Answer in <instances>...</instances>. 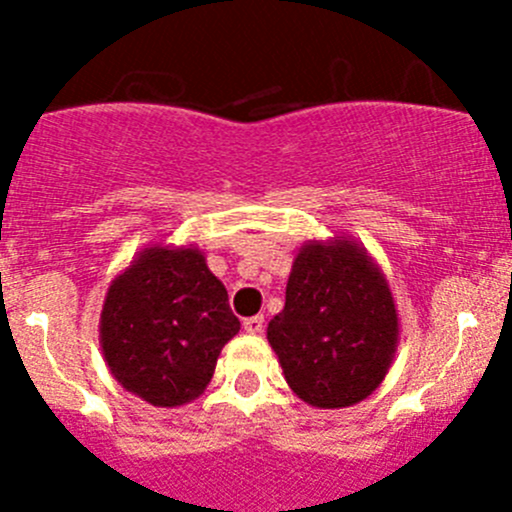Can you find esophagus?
I'll list each match as a JSON object with an SVG mask.
<instances>
[{
    "mask_svg": "<svg viewBox=\"0 0 512 512\" xmlns=\"http://www.w3.org/2000/svg\"><path fill=\"white\" fill-rule=\"evenodd\" d=\"M242 329H245L247 334H262V329H265V317H262V314L247 317L245 322H242Z\"/></svg>",
    "mask_w": 512,
    "mask_h": 512,
    "instance_id": "1",
    "label": "esophagus"
}]
</instances>
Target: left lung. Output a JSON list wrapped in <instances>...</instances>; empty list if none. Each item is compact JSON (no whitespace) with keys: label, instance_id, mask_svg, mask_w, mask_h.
<instances>
[{"label":"left lung","instance_id":"obj_1","mask_svg":"<svg viewBox=\"0 0 512 512\" xmlns=\"http://www.w3.org/2000/svg\"><path fill=\"white\" fill-rule=\"evenodd\" d=\"M267 342L304 404L344 409L374 394L399 347V309L366 247L352 235L304 242Z\"/></svg>","mask_w":512,"mask_h":512}]
</instances>
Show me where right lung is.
I'll list each match as a JSON object with an SVG mask.
<instances>
[{
    "label": "right lung",
    "instance_id": "1",
    "mask_svg": "<svg viewBox=\"0 0 512 512\" xmlns=\"http://www.w3.org/2000/svg\"><path fill=\"white\" fill-rule=\"evenodd\" d=\"M240 332L227 289L195 245H148L103 299L98 342L113 379L158 409L198 399Z\"/></svg>",
    "mask_w": 512,
    "mask_h": 512
}]
</instances>
